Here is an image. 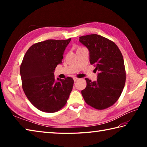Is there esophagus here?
<instances>
[{
	"label": "esophagus",
	"mask_w": 147,
	"mask_h": 147,
	"mask_svg": "<svg viewBox=\"0 0 147 147\" xmlns=\"http://www.w3.org/2000/svg\"><path fill=\"white\" fill-rule=\"evenodd\" d=\"M73 80H74V82H77L78 80V78H76V77H74Z\"/></svg>",
	"instance_id": "1"
}]
</instances>
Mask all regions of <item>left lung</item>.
<instances>
[{"instance_id":"obj_1","label":"left lung","mask_w":147,"mask_h":147,"mask_svg":"<svg viewBox=\"0 0 147 147\" xmlns=\"http://www.w3.org/2000/svg\"><path fill=\"white\" fill-rule=\"evenodd\" d=\"M80 42L89 50L90 64L98 71L95 82L85 79L86 87L82 91L83 97L93 108L107 109L117 101L125 85L123 55L114 42L96 34L80 36Z\"/></svg>"}]
</instances>
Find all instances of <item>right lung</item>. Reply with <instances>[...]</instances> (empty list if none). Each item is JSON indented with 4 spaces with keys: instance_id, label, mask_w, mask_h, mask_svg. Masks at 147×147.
I'll return each instance as SVG.
<instances>
[{
    "instance_id": "obj_1",
    "label": "right lung",
    "mask_w": 147,
    "mask_h": 147,
    "mask_svg": "<svg viewBox=\"0 0 147 147\" xmlns=\"http://www.w3.org/2000/svg\"><path fill=\"white\" fill-rule=\"evenodd\" d=\"M71 38L47 40L28 50L20 66L22 87L26 97L38 110L52 113L64 107L73 86L71 77L55 81L54 72L62 63Z\"/></svg>"
}]
</instances>
